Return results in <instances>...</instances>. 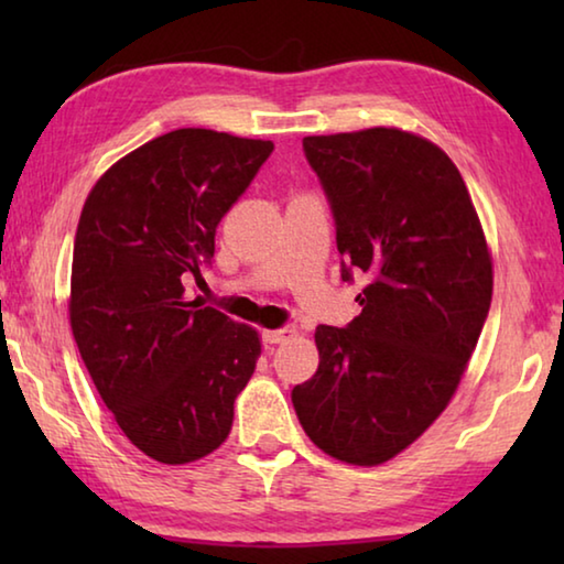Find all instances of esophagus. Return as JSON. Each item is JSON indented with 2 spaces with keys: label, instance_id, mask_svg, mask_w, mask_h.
Wrapping results in <instances>:
<instances>
[{
  "label": "esophagus",
  "instance_id": "1",
  "mask_svg": "<svg viewBox=\"0 0 564 564\" xmlns=\"http://www.w3.org/2000/svg\"><path fill=\"white\" fill-rule=\"evenodd\" d=\"M291 328H275V330H263V343L265 346H275V343H281V340H285L291 336Z\"/></svg>",
  "mask_w": 564,
  "mask_h": 564
}]
</instances>
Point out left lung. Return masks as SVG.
I'll return each instance as SVG.
<instances>
[{
  "label": "left lung",
  "instance_id": "obj_1",
  "mask_svg": "<svg viewBox=\"0 0 564 564\" xmlns=\"http://www.w3.org/2000/svg\"><path fill=\"white\" fill-rule=\"evenodd\" d=\"M328 198L340 279L366 275L360 316L318 326V370L291 400L305 435L350 465H380L451 403L492 301V263L460 171L415 133L305 137Z\"/></svg>",
  "mask_w": 564,
  "mask_h": 564
}]
</instances>
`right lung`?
Segmentation results:
<instances>
[{
  "label": "right lung",
  "instance_id": "1",
  "mask_svg": "<svg viewBox=\"0 0 564 564\" xmlns=\"http://www.w3.org/2000/svg\"><path fill=\"white\" fill-rule=\"evenodd\" d=\"M271 151V141L176 129L117 161L82 208L76 348L123 435L159 463L214 453L253 376L259 333L184 291L204 281L218 221Z\"/></svg>",
  "mask_w": 564,
  "mask_h": 564
}]
</instances>
